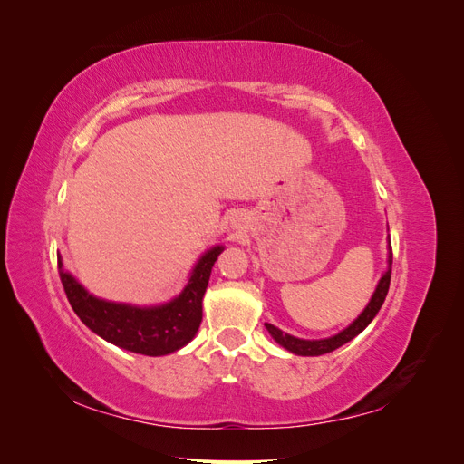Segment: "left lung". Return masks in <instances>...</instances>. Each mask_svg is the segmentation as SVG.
Segmentation results:
<instances>
[{
	"label": "left lung",
	"instance_id": "8db88e82",
	"mask_svg": "<svg viewBox=\"0 0 464 464\" xmlns=\"http://www.w3.org/2000/svg\"><path fill=\"white\" fill-rule=\"evenodd\" d=\"M391 247V246H389ZM389 266L387 271L383 273V276L379 278L377 283V288L373 292V296L370 300V304L366 305V310H363L358 319H354L350 325L341 331L339 334L334 336H329V339H321V341H305V339H296V336H292L288 333H283L280 329H276L275 325H271V323H265L266 331L271 333L273 339L280 344L285 346L286 350H290L292 354H298V356H321V354H327V353H333V350H336L339 346L346 344L348 341H353L354 336H358L363 329H366L372 319L377 315V312L382 310V305L385 302V296L389 292V283H391V265H392V251H389V259H387Z\"/></svg>",
	"mask_w": 464,
	"mask_h": 464
}]
</instances>
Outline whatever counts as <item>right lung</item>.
I'll use <instances>...</instances> for the list:
<instances>
[{"instance_id":"right-lung-1","label":"right lung","mask_w":464,"mask_h":464,"mask_svg":"<svg viewBox=\"0 0 464 464\" xmlns=\"http://www.w3.org/2000/svg\"><path fill=\"white\" fill-rule=\"evenodd\" d=\"M222 249V246H215L201 256L179 296L149 307L96 298L73 275L63 271L62 259H58V266L69 304L92 333L135 354L164 356L186 346L198 333L210 269Z\"/></svg>"}]
</instances>
